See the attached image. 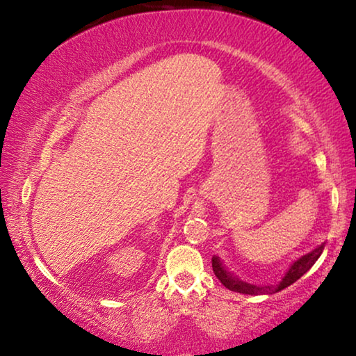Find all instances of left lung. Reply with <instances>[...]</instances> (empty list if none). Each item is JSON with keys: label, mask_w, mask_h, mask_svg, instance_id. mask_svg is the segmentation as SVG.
<instances>
[{"label": "left lung", "mask_w": 356, "mask_h": 356, "mask_svg": "<svg viewBox=\"0 0 356 356\" xmlns=\"http://www.w3.org/2000/svg\"><path fill=\"white\" fill-rule=\"evenodd\" d=\"M324 245L325 243H321V245L316 246L313 251L306 252V254L291 262L284 277H282L275 285H254V284H248V282H243L241 279H238L236 275H233L232 272L223 266V262L220 261V257L218 256L212 257V269H213V274L217 275V279L220 280L228 290L236 291V293H243V295H272L286 289V286H290L291 284H295L301 275H305L306 272L313 267L314 262L319 259V256L323 254Z\"/></svg>", "instance_id": "1"}]
</instances>
